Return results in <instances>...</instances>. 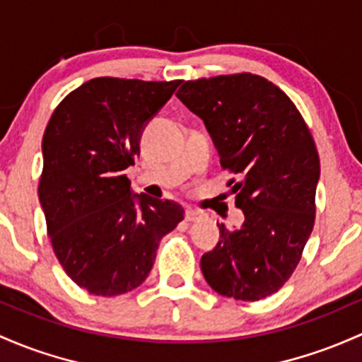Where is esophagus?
<instances>
[{
  "instance_id": "esophagus-1",
  "label": "esophagus",
  "mask_w": 362,
  "mask_h": 362,
  "mask_svg": "<svg viewBox=\"0 0 362 362\" xmlns=\"http://www.w3.org/2000/svg\"><path fill=\"white\" fill-rule=\"evenodd\" d=\"M202 218H204V214L201 211H196V209H190V208L185 209V220L187 221H199Z\"/></svg>"
}]
</instances>
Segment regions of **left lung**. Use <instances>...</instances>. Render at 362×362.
<instances>
[{"label": "left lung", "mask_w": 362, "mask_h": 362, "mask_svg": "<svg viewBox=\"0 0 362 362\" xmlns=\"http://www.w3.org/2000/svg\"><path fill=\"white\" fill-rule=\"evenodd\" d=\"M177 98L204 122L228 180L240 228L221 223L220 240L201 257L220 296L259 300L278 292L303 256L315 225L320 156L291 98L254 74L187 81Z\"/></svg>", "instance_id": "1"}]
</instances>
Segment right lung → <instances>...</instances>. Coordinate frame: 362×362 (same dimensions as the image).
I'll use <instances>...</instances> for the list:
<instances>
[{
    "mask_svg": "<svg viewBox=\"0 0 362 362\" xmlns=\"http://www.w3.org/2000/svg\"><path fill=\"white\" fill-rule=\"evenodd\" d=\"M178 86L93 78L47 123L39 180L47 235L66 275L94 296L137 288L160 240L184 220L180 204L134 194L125 175L141 153L142 130Z\"/></svg>",
    "mask_w": 362,
    "mask_h": 362,
    "instance_id": "add662e5",
    "label": "right lung"
}]
</instances>
